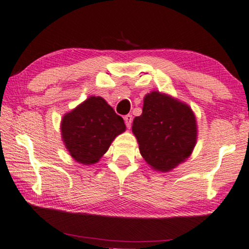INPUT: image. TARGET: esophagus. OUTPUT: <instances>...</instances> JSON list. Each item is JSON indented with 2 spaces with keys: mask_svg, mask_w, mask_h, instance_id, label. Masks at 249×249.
<instances>
[{
  "mask_svg": "<svg viewBox=\"0 0 249 249\" xmlns=\"http://www.w3.org/2000/svg\"><path fill=\"white\" fill-rule=\"evenodd\" d=\"M124 119L125 125H127L128 128H130L131 124H132V116H131V114H127V116L124 117Z\"/></svg>",
  "mask_w": 249,
  "mask_h": 249,
  "instance_id": "1",
  "label": "esophagus"
}]
</instances>
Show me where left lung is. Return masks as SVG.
Instances as JSON below:
<instances>
[{
  "mask_svg": "<svg viewBox=\"0 0 249 249\" xmlns=\"http://www.w3.org/2000/svg\"><path fill=\"white\" fill-rule=\"evenodd\" d=\"M132 132L142 156L154 169L168 172L184 161L196 146V122L189 106L160 92L143 99Z\"/></svg>",
  "mask_w": 249,
  "mask_h": 249,
  "instance_id": "1",
  "label": "left lung"
}]
</instances>
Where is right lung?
<instances>
[{
    "label": "right lung",
    "mask_w": 249,
    "mask_h": 249,
    "mask_svg": "<svg viewBox=\"0 0 249 249\" xmlns=\"http://www.w3.org/2000/svg\"><path fill=\"white\" fill-rule=\"evenodd\" d=\"M124 130V119L100 96L89 98L62 121L65 146L75 160L85 165L96 163Z\"/></svg>",
    "instance_id": "1"
}]
</instances>
